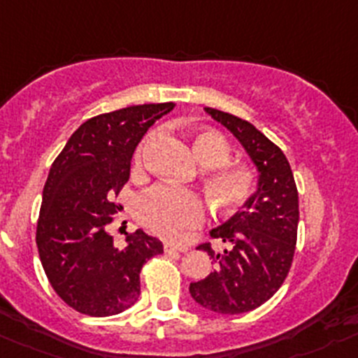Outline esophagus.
<instances>
[{
	"label": "esophagus",
	"instance_id": "esophagus-1",
	"mask_svg": "<svg viewBox=\"0 0 358 358\" xmlns=\"http://www.w3.org/2000/svg\"><path fill=\"white\" fill-rule=\"evenodd\" d=\"M164 250H166V252H185L187 247L178 245V243H173V242H166L164 243Z\"/></svg>",
	"mask_w": 358,
	"mask_h": 358
}]
</instances>
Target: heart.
Wrapping results in <instances>:
<instances>
[{"label":"heart","instance_id":"heart-1","mask_svg":"<svg viewBox=\"0 0 358 358\" xmlns=\"http://www.w3.org/2000/svg\"><path fill=\"white\" fill-rule=\"evenodd\" d=\"M192 148L205 173L208 196L219 208L235 210L245 201L255 189V173L245 166L226 164L229 159L228 141L213 130H199L192 138ZM138 166L141 152L138 153ZM138 217L153 233L166 238H178L182 229L198 226L205 219L201 198L185 189L155 185L138 199Z\"/></svg>","mask_w":358,"mask_h":358}]
</instances>
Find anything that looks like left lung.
Listing matches in <instances>:
<instances>
[{
	"instance_id": "left-lung-1",
	"label": "left lung",
	"mask_w": 358,
	"mask_h": 358,
	"mask_svg": "<svg viewBox=\"0 0 358 358\" xmlns=\"http://www.w3.org/2000/svg\"><path fill=\"white\" fill-rule=\"evenodd\" d=\"M205 113L229 130L255 164L256 190L226 222L210 235L229 243L215 252L199 245L215 263L205 279L190 282V296L219 315H242L265 303L292 266L299 228V192L288 159L252 123L229 113L205 108Z\"/></svg>"
}]
</instances>
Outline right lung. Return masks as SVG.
Here are the masks:
<instances>
[{
  "label": "right lung",
  "instance_id": "1",
  "mask_svg": "<svg viewBox=\"0 0 358 358\" xmlns=\"http://www.w3.org/2000/svg\"><path fill=\"white\" fill-rule=\"evenodd\" d=\"M176 103H143L99 115L70 136L43 185L36 247L59 299L88 316H113L136 303L139 272L162 242L138 229L122 247L108 226L122 210L113 198L130 176L146 130Z\"/></svg>",
  "mask_w": 358,
  "mask_h": 358
}]
</instances>
